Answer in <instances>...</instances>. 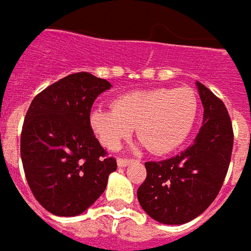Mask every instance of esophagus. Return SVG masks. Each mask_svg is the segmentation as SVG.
Returning <instances> with one entry per match:
<instances>
[{
    "label": "esophagus",
    "mask_w": 251,
    "mask_h": 251,
    "mask_svg": "<svg viewBox=\"0 0 251 251\" xmlns=\"http://www.w3.org/2000/svg\"><path fill=\"white\" fill-rule=\"evenodd\" d=\"M130 162L131 159H127V158H120V159L117 160V165H119V168H126Z\"/></svg>",
    "instance_id": "esophagus-1"
}]
</instances>
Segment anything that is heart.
<instances>
[{"mask_svg": "<svg viewBox=\"0 0 251 251\" xmlns=\"http://www.w3.org/2000/svg\"><path fill=\"white\" fill-rule=\"evenodd\" d=\"M198 117V98L190 88H155L128 92L111 101V109H95L91 127L100 144L116 151L135 127L151 153L162 155L187 140Z\"/></svg>", "mask_w": 251, "mask_h": 251, "instance_id": "obj_1", "label": "heart"}]
</instances>
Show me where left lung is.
I'll list each match as a JSON object with an SVG mask.
<instances>
[{
	"label": "left lung",
	"mask_w": 251,
	"mask_h": 251,
	"mask_svg": "<svg viewBox=\"0 0 251 251\" xmlns=\"http://www.w3.org/2000/svg\"><path fill=\"white\" fill-rule=\"evenodd\" d=\"M204 106L197 137L180 155L145 162L147 178L137 197L152 219L181 225L201 215L217 198L226 177L233 148V128L224 101L197 81Z\"/></svg>",
	"instance_id": "8db88e82"
}]
</instances>
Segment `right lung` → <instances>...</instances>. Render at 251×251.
Instances as JSON below:
<instances>
[{"mask_svg":"<svg viewBox=\"0 0 251 251\" xmlns=\"http://www.w3.org/2000/svg\"><path fill=\"white\" fill-rule=\"evenodd\" d=\"M106 79L76 73L47 86L25 116L21 158L34 198L58 217L82 214L100 197L117 162L91 127V109Z\"/></svg>","mask_w":251,"mask_h":251,"instance_id":"add662e5","label":"right lung"}]
</instances>
